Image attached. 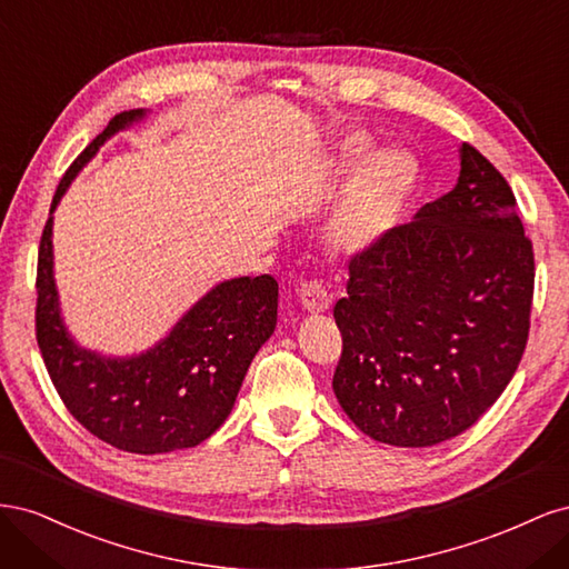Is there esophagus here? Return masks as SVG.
I'll return each mask as SVG.
<instances>
[{"label": "esophagus", "mask_w": 569, "mask_h": 569, "mask_svg": "<svg viewBox=\"0 0 569 569\" xmlns=\"http://www.w3.org/2000/svg\"><path fill=\"white\" fill-rule=\"evenodd\" d=\"M299 297H301V303L306 311H311V313H322L332 306V291L327 289V284L322 280L303 282L299 289Z\"/></svg>", "instance_id": "obj_1"}]
</instances>
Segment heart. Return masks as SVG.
<instances>
[{
    "instance_id": "b5f03b06",
    "label": "heart",
    "mask_w": 569,
    "mask_h": 569,
    "mask_svg": "<svg viewBox=\"0 0 569 569\" xmlns=\"http://www.w3.org/2000/svg\"><path fill=\"white\" fill-rule=\"evenodd\" d=\"M366 147L363 137H351L343 142V153L358 157ZM412 182H416V166L403 151L380 149L370 153L343 189L330 222L332 242L347 251L372 244L391 226Z\"/></svg>"
}]
</instances>
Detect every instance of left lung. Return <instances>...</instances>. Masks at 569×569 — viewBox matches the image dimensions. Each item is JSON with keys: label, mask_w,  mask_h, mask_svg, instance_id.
Listing matches in <instances>:
<instances>
[{"label": "left lung", "mask_w": 569, "mask_h": 569, "mask_svg": "<svg viewBox=\"0 0 569 569\" xmlns=\"http://www.w3.org/2000/svg\"><path fill=\"white\" fill-rule=\"evenodd\" d=\"M533 249L518 201L465 142L451 192L351 256L332 389L360 432L422 449L472 427L518 370Z\"/></svg>", "instance_id": "obj_1"}]
</instances>
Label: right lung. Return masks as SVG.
<instances>
[{
    "label": "right lung",
    "instance_id": "1",
    "mask_svg": "<svg viewBox=\"0 0 569 569\" xmlns=\"http://www.w3.org/2000/svg\"><path fill=\"white\" fill-rule=\"evenodd\" d=\"M144 113L111 118L66 170L51 213L97 149ZM51 266L49 216L38 253L36 337L63 406L90 435L120 451L157 456L192 449L228 420L253 356L274 332L278 280L258 274L220 282L153 349L104 358L80 349L66 332Z\"/></svg>",
    "mask_w": 569,
    "mask_h": 569
}]
</instances>
